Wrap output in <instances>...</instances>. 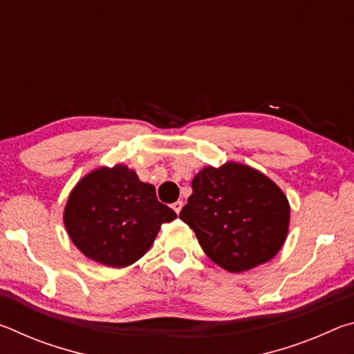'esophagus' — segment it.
Returning a JSON list of instances; mask_svg holds the SVG:
<instances>
[{"label":"esophagus","mask_w":354,"mask_h":354,"mask_svg":"<svg viewBox=\"0 0 354 354\" xmlns=\"http://www.w3.org/2000/svg\"><path fill=\"white\" fill-rule=\"evenodd\" d=\"M171 207H173V211H175L176 214H179V212H181V209H183V201H176V203H173Z\"/></svg>","instance_id":"1"}]
</instances>
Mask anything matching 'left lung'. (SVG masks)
Segmentation results:
<instances>
[{
	"instance_id": "1",
	"label": "left lung",
	"mask_w": 354,
	"mask_h": 354,
	"mask_svg": "<svg viewBox=\"0 0 354 354\" xmlns=\"http://www.w3.org/2000/svg\"><path fill=\"white\" fill-rule=\"evenodd\" d=\"M211 261L247 272L278 254L289 231L287 196L263 173L237 162L205 167L179 214Z\"/></svg>"
}]
</instances>
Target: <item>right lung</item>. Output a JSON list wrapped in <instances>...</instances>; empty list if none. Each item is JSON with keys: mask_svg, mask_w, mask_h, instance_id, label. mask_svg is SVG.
I'll return each instance as SVG.
<instances>
[{"mask_svg": "<svg viewBox=\"0 0 354 354\" xmlns=\"http://www.w3.org/2000/svg\"><path fill=\"white\" fill-rule=\"evenodd\" d=\"M176 214L127 165L100 167L75 185L64 211L71 242L103 266L128 267L151 247L160 225Z\"/></svg>", "mask_w": 354, "mask_h": 354, "instance_id": "add662e5", "label": "right lung"}]
</instances>
